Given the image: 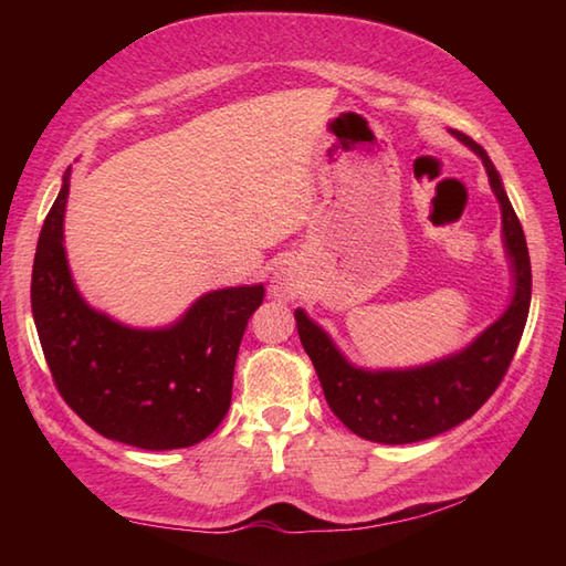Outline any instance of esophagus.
I'll return each instance as SVG.
<instances>
[{
  "label": "esophagus",
  "mask_w": 566,
  "mask_h": 566,
  "mask_svg": "<svg viewBox=\"0 0 566 566\" xmlns=\"http://www.w3.org/2000/svg\"><path fill=\"white\" fill-rule=\"evenodd\" d=\"M270 292L274 298H284V302H292L302 292V282H298V274L290 268V264H280L272 274Z\"/></svg>",
  "instance_id": "34e87169"
}]
</instances>
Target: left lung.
<instances>
[{
	"label": "left lung",
	"instance_id": "left-lung-1",
	"mask_svg": "<svg viewBox=\"0 0 566 566\" xmlns=\"http://www.w3.org/2000/svg\"><path fill=\"white\" fill-rule=\"evenodd\" d=\"M452 136L482 158L491 191L499 199L503 248L513 274V296L506 311L462 350L406 369L353 365L304 308L294 311L298 338L316 367L331 411L355 436L371 442L428 440L472 418L506 375L531 311V255L501 175L479 143L460 130H452Z\"/></svg>",
	"mask_w": 566,
	"mask_h": 566
}]
</instances>
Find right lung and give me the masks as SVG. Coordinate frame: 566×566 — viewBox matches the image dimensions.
<instances>
[{"instance_id":"1","label":"right lung","mask_w":566,"mask_h":566,"mask_svg":"<svg viewBox=\"0 0 566 566\" xmlns=\"http://www.w3.org/2000/svg\"><path fill=\"white\" fill-rule=\"evenodd\" d=\"M70 167L35 248L31 308L45 363L65 403L99 436L140 450L209 438L231 408L233 369L264 286L199 296L163 328H134L90 306L65 252Z\"/></svg>"}]
</instances>
